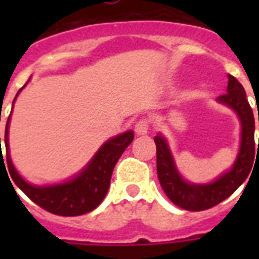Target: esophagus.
I'll return each mask as SVG.
<instances>
[{
  "mask_svg": "<svg viewBox=\"0 0 259 259\" xmlns=\"http://www.w3.org/2000/svg\"><path fill=\"white\" fill-rule=\"evenodd\" d=\"M148 130H150V122L147 120V119H140V120H137L135 124V132L136 135L143 136L147 135L148 133Z\"/></svg>",
  "mask_w": 259,
  "mask_h": 259,
  "instance_id": "esophagus-1",
  "label": "esophagus"
}]
</instances>
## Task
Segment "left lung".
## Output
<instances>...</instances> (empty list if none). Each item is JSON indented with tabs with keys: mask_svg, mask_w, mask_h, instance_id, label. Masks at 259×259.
I'll return each instance as SVG.
<instances>
[{
	"mask_svg": "<svg viewBox=\"0 0 259 259\" xmlns=\"http://www.w3.org/2000/svg\"><path fill=\"white\" fill-rule=\"evenodd\" d=\"M218 101L233 108L241 120V147L233 168L208 185H191L180 178L163 137L155 136L157 174L163 193L175 205L186 211H205L226 200L243 185L252 168L254 157L259 152V140H254V113L245 98L244 87L234 76L229 74L228 93L218 97ZM259 122V112H258Z\"/></svg>",
	"mask_w": 259,
	"mask_h": 259,
	"instance_id": "1",
	"label": "left lung"
}]
</instances>
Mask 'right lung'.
<instances>
[{"label":"right lung","instance_id":"1","mask_svg":"<svg viewBox=\"0 0 259 259\" xmlns=\"http://www.w3.org/2000/svg\"><path fill=\"white\" fill-rule=\"evenodd\" d=\"M19 94V93H18ZM16 94V96H18ZM15 101V100H14ZM11 115L7 120L5 127V150H7V165L11 178L15 185L19 187L33 202L41 206L42 209L59 215V217H77L96 209L101 204L104 197L107 195L111 183V176L115 165L120 155L129 147L135 139L133 132H126L107 141L97 152L96 157L89 163V166L74 179L66 183L47 187H37L29 185L22 179L11 162L8 151V126ZM1 151V137H0ZM1 163H4L3 151H1Z\"/></svg>","mask_w":259,"mask_h":259}]
</instances>
